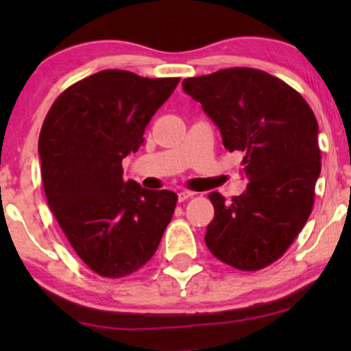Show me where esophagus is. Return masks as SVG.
<instances>
[{"label": "esophagus", "instance_id": "34e87169", "mask_svg": "<svg viewBox=\"0 0 351 351\" xmlns=\"http://www.w3.org/2000/svg\"><path fill=\"white\" fill-rule=\"evenodd\" d=\"M193 196H195L193 191H180V193H179V201H180V203H184V201L193 198Z\"/></svg>", "mask_w": 351, "mask_h": 351}]
</instances>
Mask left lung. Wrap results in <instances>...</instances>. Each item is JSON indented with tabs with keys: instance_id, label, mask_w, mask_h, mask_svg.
Wrapping results in <instances>:
<instances>
[{
	"instance_id": "1",
	"label": "left lung",
	"mask_w": 351,
	"mask_h": 351,
	"mask_svg": "<svg viewBox=\"0 0 351 351\" xmlns=\"http://www.w3.org/2000/svg\"><path fill=\"white\" fill-rule=\"evenodd\" d=\"M182 86L217 124L223 147L243 153L249 180L230 203L209 193L215 213L206 246L237 270H262L289 249L313 209L321 172L313 110L285 81L246 66L186 78Z\"/></svg>"
}]
</instances>
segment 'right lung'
I'll return each mask as SVG.
<instances>
[{
  "mask_svg": "<svg viewBox=\"0 0 351 351\" xmlns=\"http://www.w3.org/2000/svg\"><path fill=\"white\" fill-rule=\"evenodd\" d=\"M179 81L102 70L69 86L43 123L38 152L47 204L99 276L124 278L145 265L174 214V191L124 182L121 161L138 150Z\"/></svg>",
  "mask_w": 351,
  "mask_h": 351,
  "instance_id": "right-lung-1",
  "label": "right lung"
}]
</instances>
